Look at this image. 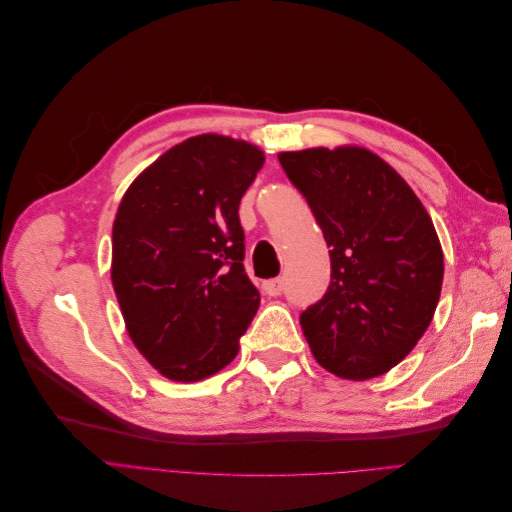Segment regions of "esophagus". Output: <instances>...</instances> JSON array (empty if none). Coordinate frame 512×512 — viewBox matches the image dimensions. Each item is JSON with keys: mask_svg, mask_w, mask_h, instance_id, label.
<instances>
[{"mask_svg": "<svg viewBox=\"0 0 512 512\" xmlns=\"http://www.w3.org/2000/svg\"><path fill=\"white\" fill-rule=\"evenodd\" d=\"M262 288H265V292L269 294V297H280L282 290H284V280H280V277H277V280H269V282L262 284Z\"/></svg>", "mask_w": 512, "mask_h": 512, "instance_id": "34e87169", "label": "esophagus"}]
</instances>
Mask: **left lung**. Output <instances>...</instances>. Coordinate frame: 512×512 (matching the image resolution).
<instances>
[{"label": "left lung", "mask_w": 512, "mask_h": 512, "mask_svg": "<svg viewBox=\"0 0 512 512\" xmlns=\"http://www.w3.org/2000/svg\"><path fill=\"white\" fill-rule=\"evenodd\" d=\"M331 247V286L301 314L314 359L369 380L414 350L440 301L444 254L427 209L397 170L359 145L277 153Z\"/></svg>", "instance_id": "left-lung-1"}]
</instances>
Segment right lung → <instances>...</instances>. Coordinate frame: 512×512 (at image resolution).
I'll return each instance as SVG.
<instances>
[{"instance_id":"obj_1","label":"right lung","mask_w":512,"mask_h":512,"mask_svg":"<svg viewBox=\"0 0 512 512\" xmlns=\"http://www.w3.org/2000/svg\"><path fill=\"white\" fill-rule=\"evenodd\" d=\"M262 164L252 143L198 134L151 162L121 198L113 288L132 344L168 380L218 374L256 316L239 203Z\"/></svg>"}]
</instances>
